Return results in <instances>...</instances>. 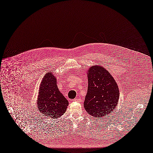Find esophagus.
I'll return each instance as SVG.
<instances>
[{
  "mask_svg": "<svg viewBox=\"0 0 153 153\" xmlns=\"http://www.w3.org/2000/svg\"><path fill=\"white\" fill-rule=\"evenodd\" d=\"M74 101L77 102H81V99H79V98H75V99L74 100Z\"/></svg>",
  "mask_w": 153,
  "mask_h": 153,
  "instance_id": "34e87169",
  "label": "esophagus"
}]
</instances>
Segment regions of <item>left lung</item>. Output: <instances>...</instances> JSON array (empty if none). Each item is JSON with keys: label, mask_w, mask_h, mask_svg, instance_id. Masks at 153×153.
<instances>
[{"label": "left lung", "mask_w": 153, "mask_h": 153, "mask_svg": "<svg viewBox=\"0 0 153 153\" xmlns=\"http://www.w3.org/2000/svg\"><path fill=\"white\" fill-rule=\"evenodd\" d=\"M87 71L88 87L84 107L91 116L101 118L117 106L119 88L110 72L102 65H93Z\"/></svg>", "instance_id": "1"}]
</instances>
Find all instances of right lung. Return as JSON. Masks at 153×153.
<instances>
[{
    "mask_svg": "<svg viewBox=\"0 0 153 153\" xmlns=\"http://www.w3.org/2000/svg\"><path fill=\"white\" fill-rule=\"evenodd\" d=\"M53 72L46 74L39 88L37 105L39 112L46 117L58 118L66 111L68 102L59 90Z\"/></svg>",
    "mask_w": 153,
    "mask_h": 153,
    "instance_id": "add662e5",
    "label": "right lung"
}]
</instances>
